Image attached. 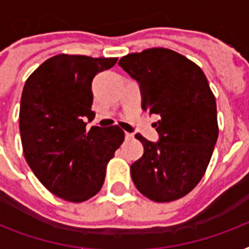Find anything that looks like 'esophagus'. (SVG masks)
<instances>
[{
    "label": "esophagus",
    "mask_w": 249,
    "mask_h": 249,
    "mask_svg": "<svg viewBox=\"0 0 249 249\" xmlns=\"http://www.w3.org/2000/svg\"><path fill=\"white\" fill-rule=\"evenodd\" d=\"M134 138V134L133 133H125V140L126 141H130Z\"/></svg>",
    "instance_id": "esophagus-1"
}]
</instances>
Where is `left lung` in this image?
I'll return each instance as SVG.
<instances>
[{
  "mask_svg": "<svg viewBox=\"0 0 249 249\" xmlns=\"http://www.w3.org/2000/svg\"><path fill=\"white\" fill-rule=\"evenodd\" d=\"M119 66L140 85L142 109L159 115V140L136 134L143 155L130 166L133 182L151 200H177L204 176L218 138L208 80L196 64L169 49L128 54Z\"/></svg>",
  "mask_w": 249,
  "mask_h": 249,
  "instance_id": "1",
  "label": "left lung"
}]
</instances>
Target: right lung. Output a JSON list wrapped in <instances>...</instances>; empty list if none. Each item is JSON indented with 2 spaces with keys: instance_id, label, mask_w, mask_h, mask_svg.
Here are the masks:
<instances>
[{
  "instance_id": "1",
  "label": "right lung",
  "mask_w": 249,
  "mask_h": 249,
  "mask_svg": "<svg viewBox=\"0 0 249 249\" xmlns=\"http://www.w3.org/2000/svg\"><path fill=\"white\" fill-rule=\"evenodd\" d=\"M116 58L59 54L25 81L19 129L24 158L38 181L56 196L84 201L101 190L106 166L124 142L117 125L91 126V81Z\"/></svg>"
}]
</instances>
